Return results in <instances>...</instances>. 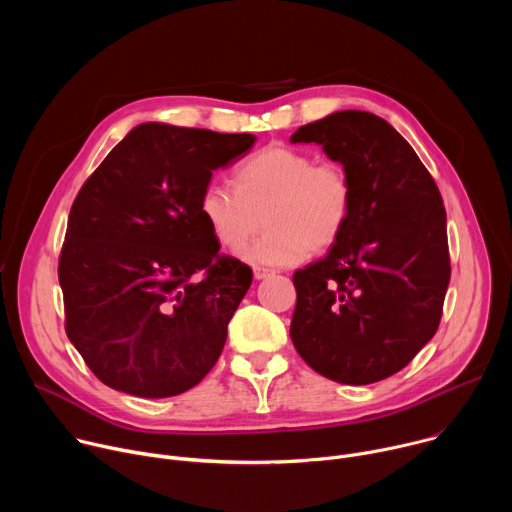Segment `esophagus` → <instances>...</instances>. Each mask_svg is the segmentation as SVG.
Returning <instances> with one entry per match:
<instances>
[{
  "mask_svg": "<svg viewBox=\"0 0 512 512\" xmlns=\"http://www.w3.org/2000/svg\"><path fill=\"white\" fill-rule=\"evenodd\" d=\"M275 271L273 269H267V267H255V271H253V275H255V279H265V277H269V275H273Z\"/></svg>",
  "mask_w": 512,
  "mask_h": 512,
  "instance_id": "34e87169",
  "label": "esophagus"
}]
</instances>
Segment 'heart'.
Wrapping results in <instances>:
<instances>
[{"mask_svg": "<svg viewBox=\"0 0 512 512\" xmlns=\"http://www.w3.org/2000/svg\"><path fill=\"white\" fill-rule=\"evenodd\" d=\"M233 188L208 184L200 214L225 249H241L265 223L263 239L241 251L249 263L291 265L328 251L354 206V184L342 164L318 162L310 152L283 145L241 162L233 170Z\"/></svg>", "mask_w": 512, "mask_h": 512, "instance_id": "heart-1", "label": "heart"}]
</instances>
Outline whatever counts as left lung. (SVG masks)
<instances>
[{"label": "left lung", "mask_w": 512, "mask_h": 512, "mask_svg": "<svg viewBox=\"0 0 512 512\" xmlns=\"http://www.w3.org/2000/svg\"><path fill=\"white\" fill-rule=\"evenodd\" d=\"M354 184V206L330 253L294 273L289 336L322 377L383 381L413 360L442 320L450 283L446 208L407 139L367 111H336L300 127Z\"/></svg>", "instance_id": "8db88e82"}]
</instances>
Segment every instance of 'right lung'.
Listing matches in <instances>:
<instances>
[{
	"mask_svg": "<svg viewBox=\"0 0 512 512\" xmlns=\"http://www.w3.org/2000/svg\"><path fill=\"white\" fill-rule=\"evenodd\" d=\"M253 143L251 133L141 123L72 202L58 259L64 328L107 387L174 397L221 356L253 271L218 251L200 196Z\"/></svg>",
	"mask_w": 512,
	"mask_h": 512,
	"instance_id": "obj_1",
	"label": "right lung"
}]
</instances>
